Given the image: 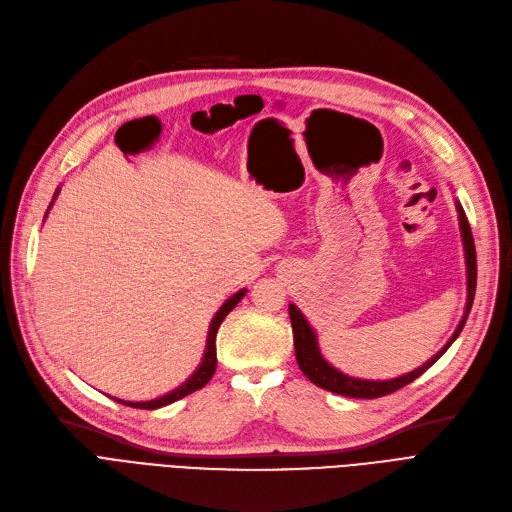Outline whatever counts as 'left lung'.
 Returning <instances> with one entry per match:
<instances>
[{
  "mask_svg": "<svg viewBox=\"0 0 512 512\" xmlns=\"http://www.w3.org/2000/svg\"><path fill=\"white\" fill-rule=\"evenodd\" d=\"M458 208V219H460V232H462V244H464V259H466V289H468V297H466V308H464V316L460 320V325L453 331V335L449 337V342L434 354L430 361H426L422 367L413 369L411 373H405L401 377H394V380H361V377H350L342 371H337L335 367H331L325 356L320 354L318 348V339L314 329L310 327V323L306 320V316L299 312V308L295 304H289V316H291V327H293V344H295V358L299 369L304 371V375L308 380L320 388H325L329 392L342 394V396H352V399H377V396H386L390 392L401 390L403 386L411 384L413 380L428 371L439 358L447 352V348L456 342V337L462 333L466 318L470 314L472 308V299H475V289H477V251H475V240H472V232L470 225L466 219V213L460 202H456Z\"/></svg>",
  "mask_w": 512,
  "mask_h": 512,
  "instance_id": "obj_1",
  "label": "left lung"
}]
</instances>
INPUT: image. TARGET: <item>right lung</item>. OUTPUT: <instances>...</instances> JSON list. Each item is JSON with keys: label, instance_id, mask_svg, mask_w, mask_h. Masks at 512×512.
<instances>
[{"label": "right lung", "instance_id": "1", "mask_svg": "<svg viewBox=\"0 0 512 512\" xmlns=\"http://www.w3.org/2000/svg\"><path fill=\"white\" fill-rule=\"evenodd\" d=\"M56 196H59V189H56V192H54L52 202L56 200ZM52 202H50V206H52ZM50 206H48V211H50ZM244 295H246V289H240L238 293H234V295H232L230 299H227L225 304L217 310V314H215L213 320H211V327H208V337H206V348H204L202 363L198 365V369H196L192 375H189L187 380H185L179 388H175L173 392H168V394H164V396H158V399L141 401V403L120 401V399H113V401H118V403L128 405V407H137V409H160V407L175 403V401L183 399V396L192 394V392L200 390L202 386H206L208 380H211V377H213L215 369H217V346H215V342H217V331H219V327H221V323H223V318L238 306V301H240Z\"/></svg>", "mask_w": 512, "mask_h": 512}]
</instances>
